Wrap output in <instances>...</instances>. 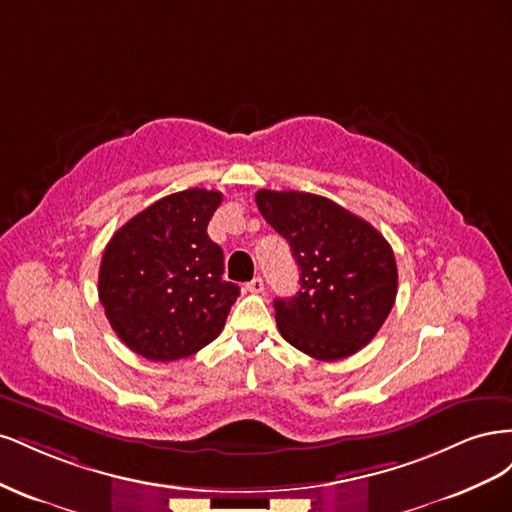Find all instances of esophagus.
<instances>
[{
    "label": "esophagus",
    "mask_w": 512,
    "mask_h": 512,
    "mask_svg": "<svg viewBox=\"0 0 512 512\" xmlns=\"http://www.w3.org/2000/svg\"><path fill=\"white\" fill-rule=\"evenodd\" d=\"M245 288L250 290V292H254V294H260L262 290H265V282H262V277H254L252 282L245 284Z\"/></svg>",
    "instance_id": "34e87169"
}]
</instances>
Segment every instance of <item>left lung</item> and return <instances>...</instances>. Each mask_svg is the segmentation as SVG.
<instances>
[{
    "label": "left lung",
    "instance_id": "left-lung-1",
    "mask_svg": "<svg viewBox=\"0 0 512 512\" xmlns=\"http://www.w3.org/2000/svg\"><path fill=\"white\" fill-rule=\"evenodd\" d=\"M256 205L290 243L301 269L299 292L273 301L282 337L318 361L359 352L376 337L397 297L389 241L324 196L258 190Z\"/></svg>",
    "mask_w": 512,
    "mask_h": 512
}]
</instances>
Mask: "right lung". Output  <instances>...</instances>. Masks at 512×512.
<instances>
[{"mask_svg": "<svg viewBox=\"0 0 512 512\" xmlns=\"http://www.w3.org/2000/svg\"><path fill=\"white\" fill-rule=\"evenodd\" d=\"M220 203V192L203 188L164 196L104 247L100 303L121 342L149 361H179L211 344L239 297L207 235Z\"/></svg>", "mask_w": 512, "mask_h": 512, "instance_id": "add662e5", "label": "right lung"}]
</instances>
